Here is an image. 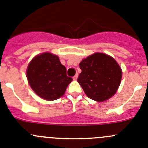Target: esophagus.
Returning a JSON list of instances; mask_svg holds the SVG:
<instances>
[{"label":"esophagus","mask_w":148,"mask_h":148,"mask_svg":"<svg viewBox=\"0 0 148 148\" xmlns=\"http://www.w3.org/2000/svg\"><path fill=\"white\" fill-rule=\"evenodd\" d=\"M73 79V80H74V81H76L77 79H78V74H76L75 75H74Z\"/></svg>","instance_id":"1"}]
</instances>
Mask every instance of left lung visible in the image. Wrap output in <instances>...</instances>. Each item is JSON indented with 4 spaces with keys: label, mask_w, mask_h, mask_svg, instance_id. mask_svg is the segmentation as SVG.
<instances>
[{
    "label": "left lung",
    "mask_w": 148,
    "mask_h": 148,
    "mask_svg": "<svg viewBox=\"0 0 148 148\" xmlns=\"http://www.w3.org/2000/svg\"><path fill=\"white\" fill-rule=\"evenodd\" d=\"M78 82L90 99L103 102L117 92L122 71L116 60L103 53H94L79 64Z\"/></svg>",
    "instance_id": "8db88e82"
}]
</instances>
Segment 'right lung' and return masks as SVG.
<instances>
[{
  "label": "right lung",
  "mask_w": 148,
  "mask_h": 148,
  "mask_svg": "<svg viewBox=\"0 0 148 148\" xmlns=\"http://www.w3.org/2000/svg\"><path fill=\"white\" fill-rule=\"evenodd\" d=\"M29 84L38 96L45 100H55L64 95L73 79L66 75V69L59 58L51 53L36 55L27 66Z\"/></svg>",
  "instance_id": "1"
}]
</instances>
